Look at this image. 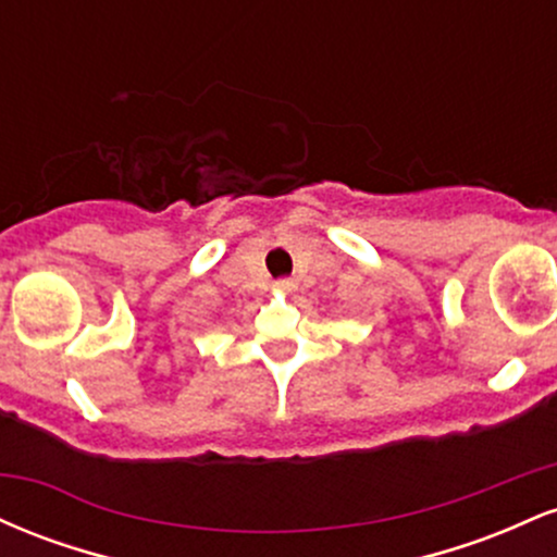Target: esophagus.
Segmentation results:
<instances>
[{
  "instance_id": "obj_1",
  "label": "esophagus",
  "mask_w": 557,
  "mask_h": 557,
  "mask_svg": "<svg viewBox=\"0 0 557 557\" xmlns=\"http://www.w3.org/2000/svg\"><path fill=\"white\" fill-rule=\"evenodd\" d=\"M274 287H277V290L290 293V290H296V280H293V277H280L277 283H274Z\"/></svg>"
}]
</instances>
